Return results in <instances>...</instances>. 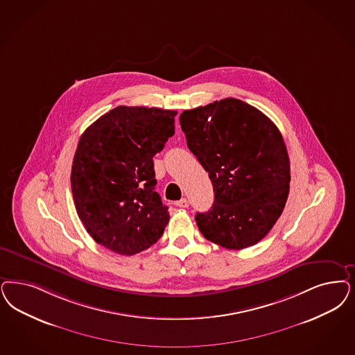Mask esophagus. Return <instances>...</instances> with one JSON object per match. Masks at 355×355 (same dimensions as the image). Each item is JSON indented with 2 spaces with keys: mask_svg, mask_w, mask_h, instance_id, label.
I'll return each instance as SVG.
<instances>
[{
  "mask_svg": "<svg viewBox=\"0 0 355 355\" xmlns=\"http://www.w3.org/2000/svg\"><path fill=\"white\" fill-rule=\"evenodd\" d=\"M175 205H177V206H178L180 208H187L189 207V200H187L186 198H184V199L178 200Z\"/></svg>",
  "mask_w": 355,
  "mask_h": 355,
  "instance_id": "esophagus-1",
  "label": "esophagus"
}]
</instances>
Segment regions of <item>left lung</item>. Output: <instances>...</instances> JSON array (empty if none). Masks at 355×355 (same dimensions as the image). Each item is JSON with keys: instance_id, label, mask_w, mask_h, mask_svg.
<instances>
[{"instance_id": "1", "label": "left lung", "mask_w": 355, "mask_h": 355, "mask_svg": "<svg viewBox=\"0 0 355 355\" xmlns=\"http://www.w3.org/2000/svg\"><path fill=\"white\" fill-rule=\"evenodd\" d=\"M180 123L214 186L212 207L196 215L199 231L227 249L257 244L281 216L290 191V159L279 130L236 98L184 111Z\"/></svg>"}]
</instances>
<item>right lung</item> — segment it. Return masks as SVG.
<instances>
[{
	"label": "right lung",
	"instance_id": "right-lung-1",
	"mask_svg": "<svg viewBox=\"0 0 355 355\" xmlns=\"http://www.w3.org/2000/svg\"><path fill=\"white\" fill-rule=\"evenodd\" d=\"M177 111L118 106L89 125L74 153L71 184L78 218L98 244L132 256L169 223L153 156L174 135Z\"/></svg>",
	"mask_w": 355,
	"mask_h": 355
}]
</instances>
